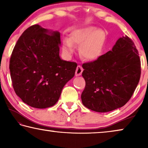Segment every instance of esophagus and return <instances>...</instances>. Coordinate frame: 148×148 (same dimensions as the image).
<instances>
[{
	"label": "esophagus",
	"mask_w": 148,
	"mask_h": 148,
	"mask_svg": "<svg viewBox=\"0 0 148 148\" xmlns=\"http://www.w3.org/2000/svg\"><path fill=\"white\" fill-rule=\"evenodd\" d=\"M83 68L80 65H78L77 67V69H76V71H75V76H80L81 73H82L83 72Z\"/></svg>",
	"instance_id": "34e87169"
}]
</instances>
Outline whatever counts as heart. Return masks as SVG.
<instances>
[{"label":"heart","mask_w":148,"mask_h":148,"mask_svg":"<svg viewBox=\"0 0 148 148\" xmlns=\"http://www.w3.org/2000/svg\"><path fill=\"white\" fill-rule=\"evenodd\" d=\"M106 41L103 30L95 27H86L75 30L69 38H63L62 50L69 57L75 52V46H79V54L87 61H95L101 56Z\"/></svg>","instance_id":"heart-1"}]
</instances>
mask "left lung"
Listing matches in <instances>:
<instances>
[{
	"mask_svg": "<svg viewBox=\"0 0 148 148\" xmlns=\"http://www.w3.org/2000/svg\"><path fill=\"white\" fill-rule=\"evenodd\" d=\"M138 55L134 42L125 36L99 59L83 64L85 87L81 97L83 106L100 113L123 107L132 97L140 81Z\"/></svg>",
	"mask_w": 148,
	"mask_h": 148,
	"instance_id": "obj_1",
	"label": "left lung"
}]
</instances>
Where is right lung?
<instances>
[{
    "label": "right lung",
    "mask_w": 148,
    "mask_h": 148,
    "mask_svg": "<svg viewBox=\"0 0 148 148\" xmlns=\"http://www.w3.org/2000/svg\"><path fill=\"white\" fill-rule=\"evenodd\" d=\"M60 33L38 25L22 34L12 53L9 69L17 95L32 108L53 106L77 65L59 56Z\"/></svg>",
    "instance_id": "add662e5"
}]
</instances>
